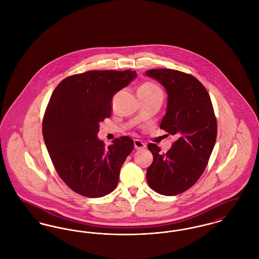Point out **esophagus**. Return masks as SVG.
<instances>
[{"mask_svg":"<svg viewBox=\"0 0 259 259\" xmlns=\"http://www.w3.org/2000/svg\"><path fill=\"white\" fill-rule=\"evenodd\" d=\"M134 143H135V148H136V150L144 149V148H146V144H145L144 142H142L141 140H139V139H135Z\"/></svg>","mask_w":259,"mask_h":259,"instance_id":"obj_1","label":"esophagus"}]
</instances>
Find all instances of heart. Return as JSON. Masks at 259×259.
Returning a JSON list of instances; mask_svg holds the SVG:
<instances>
[{
	"instance_id": "heart-1",
	"label": "heart",
	"mask_w": 259,
	"mask_h": 259,
	"mask_svg": "<svg viewBox=\"0 0 259 259\" xmlns=\"http://www.w3.org/2000/svg\"><path fill=\"white\" fill-rule=\"evenodd\" d=\"M138 96H163L162 89L153 82H146L138 88Z\"/></svg>"
}]
</instances>
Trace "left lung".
Masks as SVG:
<instances>
[{
	"label": "left lung",
	"instance_id": "obj_1",
	"mask_svg": "<svg viewBox=\"0 0 259 259\" xmlns=\"http://www.w3.org/2000/svg\"><path fill=\"white\" fill-rule=\"evenodd\" d=\"M145 74L161 82L167 94L160 127L177 136L164 154L157 144H148L153 163L147 168V182L159 194L178 195L203 175L217 140V118L208 93L194 76L172 69H151Z\"/></svg>",
	"mask_w": 259,
	"mask_h": 259
}]
</instances>
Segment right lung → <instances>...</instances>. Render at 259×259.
<instances>
[{
  "label": "right lung",
  "instance_id": "add662e5",
  "mask_svg": "<svg viewBox=\"0 0 259 259\" xmlns=\"http://www.w3.org/2000/svg\"><path fill=\"white\" fill-rule=\"evenodd\" d=\"M136 77L131 70L88 71L65 78L51 96L44 140L58 176L82 196L99 198L117 187L134 140L122 136L106 148L97 133L99 123L111 117L112 97Z\"/></svg>",
  "mask_w": 259,
  "mask_h": 259
}]
</instances>
